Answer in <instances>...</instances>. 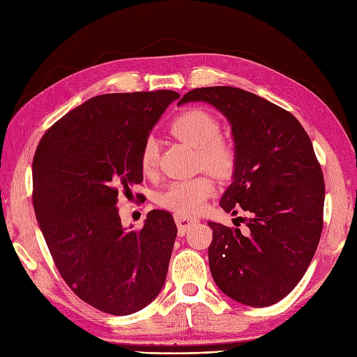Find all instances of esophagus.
Returning <instances> with one entry per match:
<instances>
[{"label": "esophagus", "instance_id": "34e87169", "mask_svg": "<svg viewBox=\"0 0 357 357\" xmlns=\"http://www.w3.org/2000/svg\"><path fill=\"white\" fill-rule=\"evenodd\" d=\"M174 219H176L180 235H185L190 226L198 222L195 218H188V215H181V214H174Z\"/></svg>", "mask_w": 357, "mask_h": 357}]
</instances>
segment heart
Masks as SVG:
<instances>
[{"label": "heart", "instance_id": "b5f03b06", "mask_svg": "<svg viewBox=\"0 0 357 357\" xmlns=\"http://www.w3.org/2000/svg\"><path fill=\"white\" fill-rule=\"evenodd\" d=\"M220 122L218 117L204 109H189L180 113L169 125V132L181 143L198 150V164L215 177H228L235 167V147L220 137ZM158 164V142L147 137L139 153V167L144 174H152ZM214 192L210 178L197 177L174 181L158 197L160 207L181 215L202 210Z\"/></svg>", "mask_w": 357, "mask_h": 357}]
</instances>
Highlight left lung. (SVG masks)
<instances>
[{"instance_id":"left-lung-1","label":"left lung","mask_w":357,"mask_h":357,"mask_svg":"<svg viewBox=\"0 0 357 357\" xmlns=\"http://www.w3.org/2000/svg\"><path fill=\"white\" fill-rule=\"evenodd\" d=\"M204 101L232 129L235 167L220 207L248 214L245 229L208 222V264L225 295L268 307L289 295L316 253L323 229L325 181L298 119L261 96L231 86L198 88L178 104ZM235 220V219H234Z\"/></svg>"}]
</instances>
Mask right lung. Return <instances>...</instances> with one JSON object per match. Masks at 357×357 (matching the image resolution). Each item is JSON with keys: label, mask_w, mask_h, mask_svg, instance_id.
Returning a JSON list of instances; mask_svg holds the SVG:
<instances>
[{"label": "right lung", "mask_w": 357, "mask_h": 357, "mask_svg": "<svg viewBox=\"0 0 357 357\" xmlns=\"http://www.w3.org/2000/svg\"><path fill=\"white\" fill-rule=\"evenodd\" d=\"M174 91L104 93L43 135L32 160V204L61 277L82 301L114 316L152 302L164 286L177 226L149 211L126 231L119 195L143 181L139 153Z\"/></svg>", "instance_id": "obj_1"}]
</instances>
